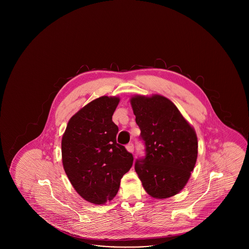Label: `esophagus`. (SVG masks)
Instances as JSON below:
<instances>
[{"mask_svg":"<svg viewBox=\"0 0 249 249\" xmlns=\"http://www.w3.org/2000/svg\"><path fill=\"white\" fill-rule=\"evenodd\" d=\"M126 148L129 152H133L134 151V145L132 142H129L127 145H126Z\"/></svg>","mask_w":249,"mask_h":249,"instance_id":"1","label":"esophagus"}]
</instances>
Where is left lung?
Instances as JSON below:
<instances>
[{"instance_id":"1","label":"left lung","mask_w":249,"mask_h":249,"mask_svg":"<svg viewBox=\"0 0 249 249\" xmlns=\"http://www.w3.org/2000/svg\"><path fill=\"white\" fill-rule=\"evenodd\" d=\"M130 104L144 144V156L134 164L142 187L157 199L174 196L186 186L196 163L195 130L163 96H135Z\"/></svg>"}]
</instances>
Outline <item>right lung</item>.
Segmentation results:
<instances>
[{"label":"right lung","mask_w":249,"mask_h":249,"mask_svg":"<svg viewBox=\"0 0 249 249\" xmlns=\"http://www.w3.org/2000/svg\"><path fill=\"white\" fill-rule=\"evenodd\" d=\"M119 103L107 96L90 102L71 117L61 140L63 168L73 189L95 204L117 195L133 162L132 154L117 142L119 127L112 116Z\"/></svg>","instance_id":"add662e5"}]
</instances>
